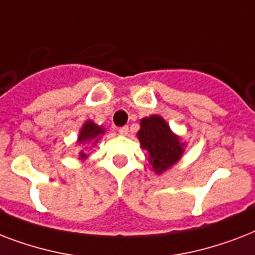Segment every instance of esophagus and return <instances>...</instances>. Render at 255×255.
Masks as SVG:
<instances>
[{"mask_svg": "<svg viewBox=\"0 0 255 255\" xmlns=\"http://www.w3.org/2000/svg\"><path fill=\"white\" fill-rule=\"evenodd\" d=\"M119 133H120V135H124V136L127 135V133H128V127H127V126H124V127H120L119 128Z\"/></svg>", "mask_w": 255, "mask_h": 255, "instance_id": "esophagus-1", "label": "esophagus"}]
</instances>
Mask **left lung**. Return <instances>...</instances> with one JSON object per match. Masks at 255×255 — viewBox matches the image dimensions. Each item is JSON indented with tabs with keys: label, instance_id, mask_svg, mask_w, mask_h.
<instances>
[{
	"label": "left lung",
	"instance_id": "obj_1",
	"mask_svg": "<svg viewBox=\"0 0 255 255\" xmlns=\"http://www.w3.org/2000/svg\"><path fill=\"white\" fill-rule=\"evenodd\" d=\"M137 137L141 148L148 152V160L156 173L161 174L173 167L184 153L185 143L170 131L167 122L159 115L141 119Z\"/></svg>",
	"mask_w": 255,
	"mask_h": 255
}]
</instances>
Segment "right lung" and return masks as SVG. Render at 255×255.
I'll use <instances>...</instances> for the list:
<instances>
[{"mask_svg": "<svg viewBox=\"0 0 255 255\" xmlns=\"http://www.w3.org/2000/svg\"><path fill=\"white\" fill-rule=\"evenodd\" d=\"M102 135H104V128H102L100 126L95 124L92 120H87L83 127L81 128V132H79V136H78V143L79 144H86V143H94L95 145L98 143V140L102 137ZM79 159L85 160L87 157L85 152H79Z\"/></svg>", "mask_w": 255, "mask_h": 255, "instance_id": "1", "label": "right lung"}]
</instances>
